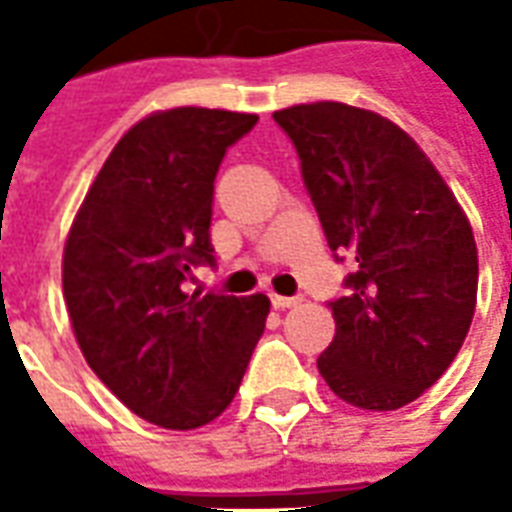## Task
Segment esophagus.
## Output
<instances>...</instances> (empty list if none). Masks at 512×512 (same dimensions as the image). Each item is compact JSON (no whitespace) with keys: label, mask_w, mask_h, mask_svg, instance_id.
Returning <instances> with one entry per match:
<instances>
[{"label":"esophagus","mask_w":512,"mask_h":512,"mask_svg":"<svg viewBox=\"0 0 512 512\" xmlns=\"http://www.w3.org/2000/svg\"><path fill=\"white\" fill-rule=\"evenodd\" d=\"M271 304H274L277 310H288V307L301 304V296H279V293H271Z\"/></svg>","instance_id":"obj_1"}]
</instances>
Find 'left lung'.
Wrapping results in <instances>:
<instances>
[{"mask_svg":"<svg viewBox=\"0 0 512 512\" xmlns=\"http://www.w3.org/2000/svg\"><path fill=\"white\" fill-rule=\"evenodd\" d=\"M332 252L356 274L332 301L334 340L318 370L367 411L417 400L452 365L477 304V244L461 202L422 147L378 112L340 101L274 112Z\"/></svg>","mask_w":512,"mask_h":512,"instance_id":"obj_1","label":"left lung"}]
</instances>
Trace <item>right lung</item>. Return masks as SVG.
<instances>
[{
	"instance_id": "obj_1",
	"label": "right lung",
	"mask_w": 512,
	"mask_h": 512,
	"mask_svg": "<svg viewBox=\"0 0 512 512\" xmlns=\"http://www.w3.org/2000/svg\"><path fill=\"white\" fill-rule=\"evenodd\" d=\"M257 115L178 106L120 136L73 216L62 296L87 365L136 417L194 430L233 403L271 301L186 293L213 263V180Z\"/></svg>"
}]
</instances>
